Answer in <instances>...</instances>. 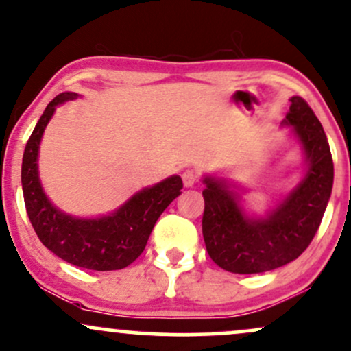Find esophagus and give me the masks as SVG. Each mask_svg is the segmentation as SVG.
<instances>
[{"mask_svg":"<svg viewBox=\"0 0 351 351\" xmlns=\"http://www.w3.org/2000/svg\"><path fill=\"white\" fill-rule=\"evenodd\" d=\"M199 173L196 170H184L183 171V183L186 188H191L193 184L198 183Z\"/></svg>","mask_w":351,"mask_h":351,"instance_id":"esophagus-1","label":"esophagus"}]
</instances>
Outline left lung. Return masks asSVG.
Masks as SVG:
<instances>
[{"instance_id":"1","label":"left lung","mask_w":351,"mask_h":351,"mask_svg":"<svg viewBox=\"0 0 351 351\" xmlns=\"http://www.w3.org/2000/svg\"><path fill=\"white\" fill-rule=\"evenodd\" d=\"M284 122L292 125L308 160L304 180L264 219H249L224 181L204 178L203 237L221 269L261 274L300 256L324 217L332 195L333 160L320 120L302 97L291 99Z\"/></svg>"}]
</instances>
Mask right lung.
Returning a JSON list of instances; mask_svg holds the SVG:
<instances>
[{"label": "right lung", "mask_w": 351, "mask_h": 351, "mask_svg": "<svg viewBox=\"0 0 351 351\" xmlns=\"http://www.w3.org/2000/svg\"><path fill=\"white\" fill-rule=\"evenodd\" d=\"M75 97L74 92H64L52 99L27 140L21 167L24 204L39 241L51 252L77 267L117 271L143 252L156 219L180 195L183 181L176 175L167 178L136 193L114 215L95 219H79L56 209L39 183V142L56 106Z\"/></svg>", "instance_id": "obj_1"}]
</instances>
